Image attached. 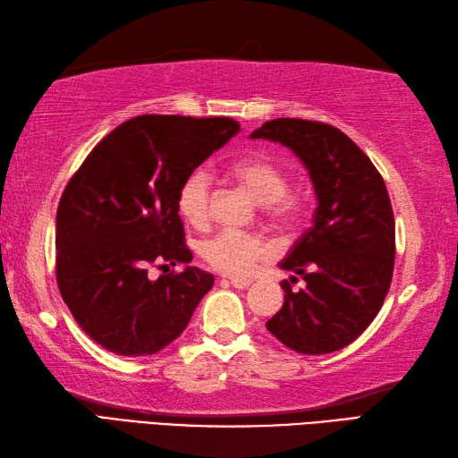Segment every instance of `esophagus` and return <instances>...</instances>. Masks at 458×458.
Wrapping results in <instances>:
<instances>
[{"label":"esophagus","mask_w":458,"mask_h":458,"mask_svg":"<svg viewBox=\"0 0 458 458\" xmlns=\"http://www.w3.org/2000/svg\"><path fill=\"white\" fill-rule=\"evenodd\" d=\"M227 282L233 288H239V290H245L250 286V280H247V278H227Z\"/></svg>","instance_id":"esophagus-1"}]
</instances>
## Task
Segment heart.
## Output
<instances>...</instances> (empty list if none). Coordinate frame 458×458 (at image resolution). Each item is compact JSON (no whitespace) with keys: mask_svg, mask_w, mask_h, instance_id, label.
<instances>
[{"mask_svg":"<svg viewBox=\"0 0 458 458\" xmlns=\"http://www.w3.org/2000/svg\"><path fill=\"white\" fill-rule=\"evenodd\" d=\"M231 174L249 190L252 198L267 206L272 219L290 221L298 213L296 196L286 191V172L272 160L262 157L241 158L231 166ZM178 211L191 225H206L211 213V176L208 170H191L182 182ZM199 255L221 274L247 276L267 257V245L255 235L223 229L199 242Z\"/></svg>","mask_w":458,"mask_h":458,"instance_id":"1","label":"heart"}]
</instances>
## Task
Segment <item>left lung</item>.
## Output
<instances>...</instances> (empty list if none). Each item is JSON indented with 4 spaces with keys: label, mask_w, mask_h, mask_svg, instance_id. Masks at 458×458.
Segmentation results:
<instances>
[{
    "label": "left lung",
    "mask_w": 458,
    "mask_h": 458,
    "mask_svg": "<svg viewBox=\"0 0 458 458\" xmlns=\"http://www.w3.org/2000/svg\"><path fill=\"white\" fill-rule=\"evenodd\" d=\"M250 137L296 152L318 194L313 225L280 262L306 288L282 282L284 306L267 329L301 354L339 351L372 323L392 284L395 223L384 178L343 131L321 121L274 119Z\"/></svg>",
    "instance_id": "1"
}]
</instances>
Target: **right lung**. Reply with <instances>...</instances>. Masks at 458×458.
Masks as SVG:
<instances>
[{
	"label": "right lung",
	"instance_id": "right-lung-1",
	"mask_svg": "<svg viewBox=\"0 0 458 458\" xmlns=\"http://www.w3.org/2000/svg\"><path fill=\"white\" fill-rule=\"evenodd\" d=\"M231 117L139 115L91 148L56 209V282L80 327L109 352L147 357L186 329L213 274L157 280L148 268L191 260L178 190L237 133Z\"/></svg>",
	"mask_w": 458,
	"mask_h": 458
}]
</instances>
